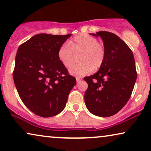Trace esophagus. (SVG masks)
<instances>
[{
    "instance_id": "esophagus-1",
    "label": "esophagus",
    "mask_w": 151,
    "mask_h": 151,
    "mask_svg": "<svg viewBox=\"0 0 151 151\" xmlns=\"http://www.w3.org/2000/svg\"><path fill=\"white\" fill-rule=\"evenodd\" d=\"M82 80V78H80V77H77V78H76V82H77L81 81Z\"/></svg>"
}]
</instances>
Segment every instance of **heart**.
I'll return each mask as SVG.
<instances>
[{"label":"heart","mask_w":151,"mask_h":151,"mask_svg":"<svg viewBox=\"0 0 151 151\" xmlns=\"http://www.w3.org/2000/svg\"><path fill=\"white\" fill-rule=\"evenodd\" d=\"M82 52L80 63L70 67L69 71L72 76L80 77L87 75L93 69L100 68L104 63L106 51L102 45L94 37L81 34L74 37L69 43L65 42L60 47L58 58L65 67H69L74 61L75 53Z\"/></svg>","instance_id":"1"}]
</instances>
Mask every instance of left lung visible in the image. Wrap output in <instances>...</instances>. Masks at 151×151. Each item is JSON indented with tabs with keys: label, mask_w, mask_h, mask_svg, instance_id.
<instances>
[{
	"label": "left lung",
	"mask_w": 151,
	"mask_h": 151,
	"mask_svg": "<svg viewBox=\"0 0 151 151\" xmlns=\"http://www.w3.org/2000/svg\"><path fill=\"white\" fill-rule=\"evenodd\" d=\"M90 35L102 38L106 57L96 73L84 78L88 84L84 101L92 114L110 117L119 112L131 96L137 79L135 59L128 45L113 33L101 31Z\"/></svg>",
	"instance_id": "8db88e82"
}]
</instances>
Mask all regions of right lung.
I'll list each match as a JSON object with an SVG mask.
<instances>
[{
	"instance_id": "1",
	"label": "right lung",
	"mask_w": 151,
	"mask_h": 151,
	"mask_svg": "<svg viewBox=\"0 0 151 151\" xmlns=\"http://www.w3.org/2000/svg\"><path fill=\"white\" fill-rule=\"evenodd\" d=\"M35 35L18 47L13 73L20 99L38 116L49 117L62 112L76 84L58 58L60 47L71 36Z\"/></svg>"
}]
</instances>
